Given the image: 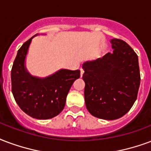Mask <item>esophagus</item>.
Masks as SVG:
<instances>
[{
	"label": "esophagus",
	"instance_id": "esophagus-1",
	"mask_svg": "<svg viewBox=\"0 0 151 151\" xmlns=\"http://www.w3.org/2000/svg\"><path fill=\"white\" fill-rule=\"evenodd\" d=\"M80 70H81V76L83 75V73H84V70H83V69H81Z\"/></svg>",
	"mask_w": 151,
	"mask_h": 151
}]
</instances>
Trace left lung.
Returning <instances> with one entry per match:
<instances>
[{"mask_svg":"<svg viewBox=\"0 0 151 151\" xmlns=\"http://www.w3.org/2000/svg\"><path fill=\"white\" fill-rule=\"evenodd\" d=\"M110 41L112 53L82 64L87 110L104 120L118 119L130 110L141 80L134 51L122 40L113 38Z\"/></svg>","mask_w":151,"mask_h":151,"instance_id":"1","label":"left lung"}]
</instances>
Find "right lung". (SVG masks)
Listing matches in <instances>:
<instances>
[{
    "label": "right lung",
    "instance_id": "1",
    "mask_svg": "<svg viewBox=\"0 0 151 151\" xmlns=\"http://www.w3.org/2000/svg\"><path fill=\"white\" fill-rule=\"evenodd\" d=\"M23 44L11 71L12 93L19 107L37 119H50L63 110L73 81L80 78V70L61 69L49 76L32 75L26 67L29 48L34 37Z\"/></svg>",
    "mask_w": 151,
    "mask_h": 151
}]
</instances>
